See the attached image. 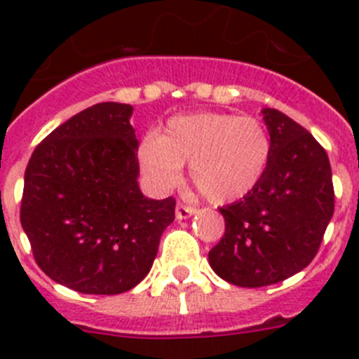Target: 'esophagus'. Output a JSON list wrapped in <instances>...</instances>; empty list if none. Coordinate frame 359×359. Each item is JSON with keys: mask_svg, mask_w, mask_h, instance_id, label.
<instances>
[{"mask_svg": "<svg viewBox=\"0 0 359 359\" xmlns=\"http://www.w3.org/2000/svg\"><path fill=\"white\" fill-rule=\"evenodd\" d=\"M196 214V208L194 207H189V205H183V203H177L176 207V217L177 219H187L190 215Z\"/></svg>", "mask_w": 359, "mask_h": 359, "instance_id": "obj_1", "label": "esophagus"}]
</instances>
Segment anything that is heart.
I'll return each instance as SVG.
<instances>
[{
	"instance_id": "1",
	"label": "heart",
	"mask_w": 359,
	"mask_h": 359,
	"mask_svg": "<svg viewBox=\"0 0 359 359\" xmlns=\"http://www.w3.org/2000/svg\"><path fill=\"white\" fill-rule=\"evenodd\" d=\"M271 160L268 129L253 116L201 111L172 116L160 135L138 145V161L149 182L169 190L190 163L196 189L214 203H233L252 194Z\"/></svg>"
}]
</instances>
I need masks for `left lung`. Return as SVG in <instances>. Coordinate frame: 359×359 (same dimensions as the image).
Returning a JSON list of instances; mask_svg holds the SVG:
<instances>
[{
    "label": "left lung",
    "instance_id": "left-lung-1",
    "mask_svg": "<svg viewBox=\"0 0 359 359\" xmlns=\"http://www.w3.org/2000/svg\"><path fill=\"white\" fill-rule=\"evenodd\" d=\"M271 160L252 194L219 208L224 236L208 252L212 269L241 287H262L302 271L320 248L334 212L327 152L307 129L262 109Z\"/></svg>",
    "mask_w": 359,
    "mask_h": 359
}]
</instances>
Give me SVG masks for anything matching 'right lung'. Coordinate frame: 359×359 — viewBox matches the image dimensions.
Returning <instances> with one entry per match:
<instances>
[{
  "instance_id": "obj_1",
  "label": "right lung",
  "mask_w": 359,
  "mask_h": 359,
  "mask_svg": "<svg viewBox=\"0 0 359 359\" xmlns=\"http://www.w3.org/2000/svg\"><path fill=\"white\" fill-rule=\"evenodd\" d=\"M129 104L100 102L53 129L25 170L21 226L37 266L86 294H118L145 278L174 198L138 187Z\"/></svg>"
}]
</instances>
